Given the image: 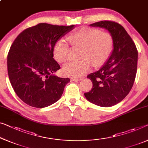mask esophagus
Instances as JSON below:
<instances>
[{
  "instance_id": "obj_1",
  "label": "esophagus",
  "mask_w": 148,
  "mask_h": 148,
  "mask_svg": "<svg viewBox=\"0 0 148 148\" xmlns=\"http://www.w3.org/2000/svg\"><path fill=\"white\" fill-rule=\"evenodd\" d=\"M82 80V78H75V77H72L71 80L72 81H78Z\"/></svg>"
}]
</instances>
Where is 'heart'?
Masks as SVG:
<instances>
[{
	"label": "heart",
	"mask_w": 148,
	"mask_h": 148,
	"mask_svg": "<svg viewBox=\"0 0 148 148\" xmlns=\"http://www.w3.org/2000/svg\"><path fill=\"white\" fill-rule=\"evenodd\" d=\"M68 40L72 47L82 48L80 58H82L64 66V74L68 76L78 77L88 71L93 64L96 67L104 64L114 49L112 34L97 28L83 26L68 35ZM70 50L69 45L63 39L58 40L53 46L54 58L60 63L68 60Z\"/></svg>",
	"instance_id": "obj_1"
}]
</instances>
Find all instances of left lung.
Segmentation results:
<instances>
[{
  "instance_id": "left-lung-1",
  "label": "left lung",
  "mask_w": 148,
  "mask_h": 148,
  "mask_svg": "<svg viewBox=\"0 0 148 148\" xmlns=\"http://www.w3.org/2000/svg\"><path fill=\"white\" fill-rule=\"evenodd\" d=\"M90 26L108 30L113 36L114 45L106 63L98 71L87 76L93 86L84 96L94 104L110 107L124 99L133 86L137 72L138 50L126 30L116 22L102 21Z\"/></svg>"
}]
</instances>
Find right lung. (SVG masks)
<instances>
[{
  "instance_id": "1",
  "label": "right lung",
  "mask_w": 148,
  "mask_h": 148,
  "mask_svg": "<svg viewBox=\"0 0 148 148\" xmlns=\"http://www.w3.org/2000/svg\"><path fill=\"white\" fill-rule=\"evenodd\" d=\"M73 28L39 23L24 30L13 42L7 56L8 78L26 104L42 108L60 98L70 80L52 74L60 68L53 58V46Z\"/></svg>"
}]
</instances>
